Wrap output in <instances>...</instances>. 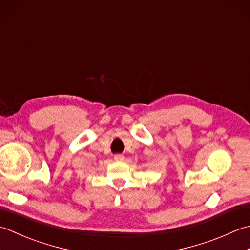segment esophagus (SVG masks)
I'll use <instances>...</instances> for the list:
<instances>
[{
  "label": "esophagus",
  "instance_id": "esophagus-1",
  "mask_svg": "<svg viewBox=\"0 0 250 250\" xmlns=\"http://www.w3.org/2000/svg\"><path fill=\"white\" fill-rule=\"evenodd\" d=\"M114 159L116 161H122L124 160V156L120 155V153H117V155L114 156Z\"/></svg>",
  "mask_w": 250,
  "mask_h": 250
}]
</instances>
